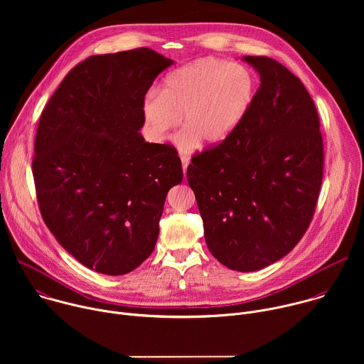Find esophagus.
Wrapping results in <instances>:
<instances>
[{
  "mask_svg": "<svg viewBox=\"0 0 364 364\" xmlns=\"http://www.w3.org/2000/svg\"><path fill=\"white\" fill-rule=\"evenodd\" d=\"M181 163H183V173L186 176L187 167H188V155H181Z\"/></svg>",
  "mask_w": 364,
  "mask_h": 364,
  "instance_id": "esophagus-1",
  "label": "esophagus"
}]
</instances>
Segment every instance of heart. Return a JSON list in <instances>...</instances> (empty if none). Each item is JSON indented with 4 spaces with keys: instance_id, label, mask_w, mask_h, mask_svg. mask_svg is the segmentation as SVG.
<instances>
[{
    "instance_id": "1",
    "label": "heart",
    "mask_w": 364,
    "mask_h": 364,
    "mask_svg": "<svg viewBox=\"0 0 364 364\" xmlns=\"http://www.w3.org/2000/svg\"><path fill=\"white\" fill-rule=\"evenodd\" d=\"M256 92L253 72L239 63L207 58L181 66L163 82L160 92L151 90L142 100L148 135L166 141L183 115L186 128L178 146L191 151L198 145L228 138L246 117Z\"/></svg>"
}]
</instances>
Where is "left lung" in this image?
I'll list each match as a JSON object with an SVG mask.
<instances>
[{
    "mask_svg": "<svg viewBox=\"0 0 364 364\" xmlns=\"http://www.w3.org/2000/svg\"><path fill=\"white\" fill-rule=\"evenodd\" d=\"M243 60L261 76L252 105L228 138L193 155L187 181L212 255L229 269L252 272L305 235L321 190L324 144L302 82L275 59Z\"/></svg>",
    "mask_w": 364,
    "mask_h": 364,
    "instance_id": "left-lung-1",
    "label": "left lung"
}]
</instances>
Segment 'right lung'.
Returning a JSON list of instances; mask_svg holds the SVG:
<instances>
[{
  "label": "right lung",
  "mask_w": 364,
  "mask_h": 364,
  "mask_svg": "<svg viewBox=\"0 0 364 364\" xmlns=\"http://www.w3.org/2000/svg\"><path fill=\"white\" fill-rule=\"evenodd\" d=\"M173 65L146 47L76 65L44 107L33 177L41 218L89 269L124 275L159 239L168 190L183 168L170 144L145 142L142 100Z\"/></svg>",
  "instance_id": "right-lung-1"
}]
</instances>
